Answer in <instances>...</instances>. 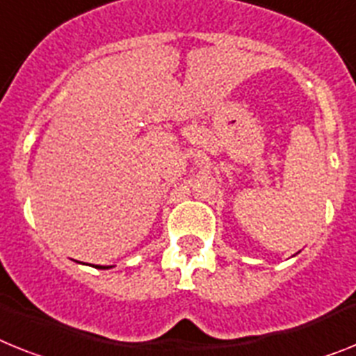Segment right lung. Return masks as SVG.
<instances>
[{
    "label": "right lung",
    "instance_id": "add662e5",
    "mask_svg": "<svg viewBox=\"0 0 356 356\" xmlns=\"http://www.w3.org/2000/svg\"><path fill=\"white\" fill-rule=\"evenodd\" d=\"M97 268H99V266H97Z\"/></svg>",
    "mask_w": 356,
    "mask_h": 356
}]
</instances>
